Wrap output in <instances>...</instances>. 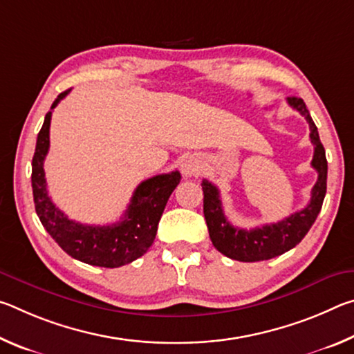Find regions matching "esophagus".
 Segmentation results:
<instances>
[{"mask_svg":"<svg viewBox=\"0 0 354 354\" xmlns=\"http://www.w3.org/2000/svg\"><path fill=\"white\" fill-rule=\"evenodd\" d=\"M181 167H183V173L185 176H195L200 173V164L194 159H184Z\"/></svg>","mask_w":354,"mask_h":354,"instance_id":"34e87169","label":"esophagus"}]
</instances>
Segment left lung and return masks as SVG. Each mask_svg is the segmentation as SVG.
<instances>
[{
    "label": "left lung",
    "instance_id": "1",
    "mask_svg": "<svg viewBox=\"0 0 354 354\" xmlns=\"http://www.w3.org/2000/svg\"><path fill=\"white\" fill-rule=\"evenodd\" d=\"M287 103L301 113L309 123V137L314 145V158L310 165L319 173V179L313 187L310 201L306 207L293 212L278 223L263 225L261 227H253V230H242V227L232 226L227 221L223 214V207H221L218 189L205 179L201 184L203 194H205L203 212H205L209 236H211L214 247L231 259L241 262L267 261L292 250L308 234L320 212L323 200H325L328 162L319 131H317L314 120L301 98L289 97Z\"/></svg>",
    "mask_w": 354,
    "mask_h": 354
}]
</instances>
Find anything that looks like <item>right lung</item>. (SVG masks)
Listing matches in <instances>:
<instances>
[{"label": "right lung", "instance_id": "1", "mask_svg": "<svg viewBox=\"0 0 354 354\" xmlns=\"http://www.w3.org/2000/svg\"><path fill=\"white\" fill-rule=\"evenodd\" d=\"M68 92L59 93L51 111L45 115L44 127L37 136L31 175L35 212L48 234L75 259L106 268L127 266L145 254L153 245L159 220L171 192L181 181V173L171 171L142 181L131 196L123 217L117 223L91 226L70 220L48 195L44 170V160L50 149L51 113Z\"/></svg>", "mask_w": 354, "mask_h": 354}]
</instances>
